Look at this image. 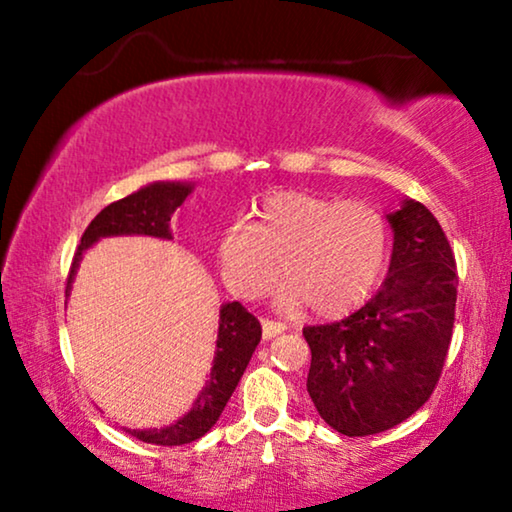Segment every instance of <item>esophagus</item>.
Here are the masks:
<instances>
[{
  "label": "esophagus",
  "instance_id": "1",
  "mask_svg": "<svg viewBox=\"0 0 512 512\" xmlns=\"http://www.w3.org/2000/svg\"><path fill=\"white\" fill-rule=\"evenodd\" d=\"M261 324H263V338L265 340L275 338V335L286 331V324H282V321H275V319H261Z\"/></svg>",
  "mask_w": 512,
  "mask_h": 512
}]
</instances>
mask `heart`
Instances as JSON below:
<instances>
[{"mask_svg":"<svg viewBox=\"0 0 512 512\" xmlns=\"http://www.w3.org/2000/svg\"><path fill=\"white\" fill-rule=\"evenodd\" d=\"M256 223L233 221L221 230L216 258L223 282L244 300H258L282 272L289 279L279 303H307L335 319L352 312L382 282L391 256V226L366 200L279 191L254 205Z\"/></svg>","mask_w":512,"mask_h":512,"instance_id":"b5f03b06","label":"heart"}]
</instances>
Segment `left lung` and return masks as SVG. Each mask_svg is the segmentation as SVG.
Returning <instances> with one entry per match:
<instances>
[{
	"instance_id": "left-lung-1",
	"label": "left lung",
	"mask_w": 512,
	"mask_h": 512,
	"mask_svg": "<svg viewBox=\"0 0 512 512\" xmlns=\"http://www.w3.org/2000/svg\"><path fill=\"white\" fill-rule=\"evenodd\" d=\"M387 219L394 254L382 289L345 319L303 328L314 408L349 438L415 415L436 389L452 340L459 277L447 235L415 200Z\"/></svg>"
}]
</instances>
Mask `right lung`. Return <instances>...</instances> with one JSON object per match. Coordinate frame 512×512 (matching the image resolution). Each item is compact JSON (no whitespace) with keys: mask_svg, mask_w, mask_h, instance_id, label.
<instances>
[{"mask_svg":"<svg viewBox=\"0 0 512 512\" xmlns=\"http://www.w3.org/2000/svg\"><path fill=\"white\" fill-rule=\"evenodd\" d=\"M193 191L191 184H170V181H156L139 188L137 193L128 198L111 202L100 214L90 221L86 233L81 235V244L76 247L72 268L67 275L65 293L72 286L74 272L79 268L83 251L100 240V237L111 235H149L172 240L170 221L172 214L181 207V202ZM258 342H261V324L254 314L247 312L242 303H226L221 307L219 317V338H216L214 366L209 373V380L202 387L200 396L195 398L193 408L179 422L165 429H149V431H130L142 443L151 445H186L205 436V433L216 424L226 408L228 398L240 382V377L247 370V363L254 354Z\"/></svg>","mask_w":512,"mask_h":512,"instance_id":"1","label":"right lung"}]
</instances>
